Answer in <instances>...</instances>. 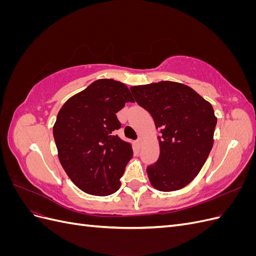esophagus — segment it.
I'll list each match as a JSON object with an SVG mask.
<instances>
[{
	"label": "esophagus",
	"mask_w": 256,
	"mask_h": 256,
	"mask_svg": "<svg viewBox=\"0 0 256 256\" xmlns=\"http://www.w3.org/2000/svg\"><path fill=\"white\" fill-rule=\"evenodd\" d=\"M142 143H143L142 138H138V140H136V144H138V146H141V145H142Z\"/></svg>",
	"instance_id": "obj_1"
}]
</instances>
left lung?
<instances>
[{
	"mask_svg": "<svg viewBox=\"0 0 256 256\" xmlns=\"http://www.w3.org/2000/svg\"><path fill=\"white\" fill-rule=\"evenodd\" d=\"M130 90L160 129V156L146 168L152 186L164 192L186 187L200 173L212 148L216 125L212 106L177 82L138 85Z\"/></svg>",
	"mask_w": 256,
	"mask_h": 256,
	"instance_id": "8db88e82",
	"label": "left lung"
}]
</instances>
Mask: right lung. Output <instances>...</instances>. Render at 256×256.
Instances as JSON below:
<instances>
[{"label":"right lung","mask_w":256,"mask_h":256,"mask_svg":"<svg viewBox=\"0 0 256 256\" xmlns=\"http://www.w3.org/2000/svg\"><path fill=\"white\" fill-rule=\"evenodd\" d=\"M134 102L128 88L100 79L69 98L53 127L58 159L68 177L92 196H110L132 158V147L114 134L120 128L118 113Z\"/></svg>","instance_id":"add662e5"}]
</instances>
